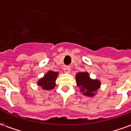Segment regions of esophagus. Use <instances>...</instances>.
Listing matches in <instances>:
<instances>
[{"instance_id":"1","label":"esophagus","mask_w":131,"mask_h":131,"mask_svg":"<svg viewBox=\"0 0 131 131\" xmlns=\"http://www.w3.org/2000/svg\"><path fill=\"white\" fill-rule=\"evenodd\" d=\"M64 71L66 73H71V68L69 67H64Z\"/></svg>"}]
</instances>
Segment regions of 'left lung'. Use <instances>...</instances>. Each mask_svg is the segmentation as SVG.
I'll return each instance as SVG.
<instances>
[{
    "mask_svg": "<svg viewBox=\"0 0 131 131\" xmlns=\"http://www.w3.org/2000/svg\"><path fill=\"white\" fill-rule=\"evenodd\" d=\"M77 86L80 88V92L87 96H94L101 86L98 80H92L87 72H79L75 76Z\"/></svg>",
    "mask_w": 131,
    "mask_h": 131,
    "instance_id": "8db88e82",
    "label": "left lung"
}]
</instances>
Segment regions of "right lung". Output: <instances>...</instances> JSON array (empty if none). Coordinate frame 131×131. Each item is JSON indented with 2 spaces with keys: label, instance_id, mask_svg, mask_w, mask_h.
Returning a JSON list of instances; mask_svg holds the SVG:
<instances>
[{
  "label": "right lung",
  "instance_id": "obj_1",
  "mask_svg": "<svg viewBox=\"0 0 131 131\" xmlns=\"http://www.w3.org/2000/svg\"><path fill=\"white\" fill-rule=\"evenodd\" d=\"M58 75V72L49 71L43 76V78H41L38 81L37 84L41 86L42 89L45 90H52L56 86V80L57 79Z\"/></svg>",
  "mask_w": 131,
  "mask_h": 131
}]
</instances>
